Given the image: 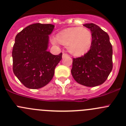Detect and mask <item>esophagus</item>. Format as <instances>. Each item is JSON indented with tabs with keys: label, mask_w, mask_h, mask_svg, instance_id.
<instances>
[{
	"label": "esophagus",
	"mask_w": 126,
	"mask_h": 126,
	"mask_svg": "<svg viewBox=\"0 0 126 126\" xmlns=\"http://www.w3.org/2000/svg\"><path fill=\"white\" fill-rule=\"evenodd\" d=\"M68 56V54L63 53V55H62V58H64L66 57V56Z\"/></svg>",
	"instance_id": "esophagus-1"
}]
</instances>
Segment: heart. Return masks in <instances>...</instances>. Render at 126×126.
<instances>
[{"instance_id":"heart-1","label":"heart","mask_w":126,"mask_h":126,"mask_svg":"<svg viewBox=\"0 0 126 126\" xmlns=\"http://www.w3.org/2000/svg\"><path fill=\"white\" fill-rule=\"evenodd\" d=\"M55 38H51L53 44L67 46L69 52L74 56H81L90 50L92 43L91 31L85 27H75L66 29L58 33Z\"/></svg>"}]
</instances>
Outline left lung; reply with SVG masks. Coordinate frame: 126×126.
Returning <instances> with one entry per match:
<instances>
[{
  "label": "left lung",
  "mask_w": 126,
  "mask_h": 126,
  "mask_svg": "<svg viewBox=\"0 0 126 126\" xmlns=\"http://www.w3.org/2000/svg\"><path fill=\"white\" fill-rule=\"evenodd\" d=\"M83 25L91 30L90 50L81 57L73 58L71 74L79 84L88 87L102 84L112 69V47L106 32L94 23Z\"/></svg>",
  "instance_id": "1"
}]
</instances>
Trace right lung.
Segmentation results:
<instances>
[{"mask_svg": "<svg viewBox=\"0 0 126 126\" xmlns=\"http://www.w3.org/2000/svg\"><path fill=\"white\" fill-rule=\"evenodd\" d=\"M52 24L33 23L18 33L13 47V71L20 81L30 89H39L52 79L62 53L48 51Z\"/></svg>", "mask_w": 126, "mask_h": 126, "instance_id": "obj_1", "label": "right lung"}]
</instances>
